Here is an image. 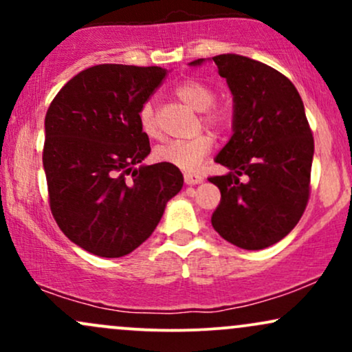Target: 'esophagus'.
<instances>
[{
    "label": "esophagus",
    "mask_w": 352,
    "mask_h": 352,
    "mask_svg": "<svg viewBox=\"0 0 352 352\" xmlns=\"http://www.w3.org/2000/svg\"><path fill=\"white\" fill-rule=\"evenodd\" d=\"M184 179H185V184H187V185H199V184H201V182H204V177L197 175V173H190V172L185 173Z\"/></svg>",
    "instance_id": "obj_1"
}]
</instances>
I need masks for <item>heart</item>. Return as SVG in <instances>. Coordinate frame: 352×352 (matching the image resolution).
<instances>
[{"instance_id":"heart-1","label":"heart","mask_w":352,"mask_h":352,"mask_svg":"<svg viewBox=\"0 0 352 352\" xmlns=\"http://www.w3.org/2000/svg\"><path fill=\"white\" fill-rule=\"evenodd\" d=\"M177 96L193 107L195 111H204V122L208 127L221 129L228 122L227 109L215 106V91L208 84L197 79H188L179 84L175 89ZM139 125L142 132L151 139H157L160 135V127L157 122L155 109L152 102H145L139 111ZM213 148V139L208 134H200L187 140H170L165 142L153 151V157L159 162L170 164L182 170H195L201 159L207 157Z\"/></svg>"}]
</instances>
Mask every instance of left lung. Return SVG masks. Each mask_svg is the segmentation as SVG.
Returning a JSON list of instances; mask_svg holds the SVG:
<instances>
[{
  "instance_id": "1",
  "label": "left lung",
  "mask_w": 352,
  "mask_h": 352,
  "mask_svg": "<svg viewBox=\"0 0 352 352\" xmlns=\"http://www.w3.org/2000/svg\"><path fill=\"white\" fill-rule=\"evenodd\" d=\"M208 60L233 96V134L215 157L230 172L208 179L221 193L212 225L238 248H268L296 227L308 204L314 140L305 106L292 80L260 60L240 54Z\"/></svg>"
}]
</instances>
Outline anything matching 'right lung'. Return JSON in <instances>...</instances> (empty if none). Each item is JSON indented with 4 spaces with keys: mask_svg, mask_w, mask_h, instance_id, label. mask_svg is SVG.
<instances>
[{
    "mask_svg": "<svg viewBox=\"0 0 352 352\" xmlns=\"http://www.w3.org/2000/svg\"><path fill=\"white\" fill-rule=\"evenodd\" d=\"M167 69L99 64L80 71L52 99L44 119L43 165L56 223L72 243L102 258L134 252L184 185L151 153L139 111Z\"/></svg>",
    "mask_w": 352,
    "mask_h": 352,
    "instance_id": "1",
    "label": "right lung"
}]
</instances>
